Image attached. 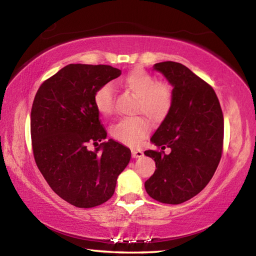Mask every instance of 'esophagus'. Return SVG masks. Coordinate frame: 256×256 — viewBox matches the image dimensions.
Listing matches in <instances>:
<instances>
[{"instance_id": "34e87169", "label": "esophagus", "mask_w": 256, "mask_h": 256, "mask_svg": "<svg viewBox=\"0 0 256 256\" xmlns=\"http://www.w3.org/2000/svg\"><path fill=\"white\" fill-rule=\"evenodd\" d=\"M144 156V152H142L141 150H138V149H132V157L133 158H140Z\"/></svg>"}]
</instances>
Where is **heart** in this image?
I'll list each match as a JSON object with an SVG mask.
<instances>
[{
    "instance_id": "obj_1",
    "label": "heart",
    "mask_w": 256,
    "mask_h": 256,
    "mask_svg": "<svg viewBox=\"0 0 256 256\" xmlns=\"http://www.w3.org/2000/svg\"><path fill=\"white\" fill-rule=\"evenodd\" d=\"M124 84L136 94L134 112H141L154 120H162L172 105V90L164 82H157L154 76L142 70H134L125 76ZM94 104L102 115L114 110L112 86L105 84L94 94ZM150 125L140 115L123 118L110 126L112 136L128 146H136L146 136Z\"/></svg>"
}]
</instances>
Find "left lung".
Segmentation results:
<instances>
[{"instance_id":"left-lung-1","label":"left lung","mask_w":256,"mask_h":256,"mask_svg":"<svg viewBox=\"0 0 256 256\" xmlns=\"http://www.w3.org/2000/svg\"><path fill=\"white\" fill-rule=\"evenodd\" d=\"M154 68L172 86V105L151 138L159 150L144 151L157 168L144 188L154 200L180 204L200 193L218 167L224 115L214 88L188 68L167 60Z\"/></svg>"}]
</instances>
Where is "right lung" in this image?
<instances>
[{
	"mask_svg": "<svg viewBox=\"0 0 256 256\" xmlns=\"http://www.w3.org/2000/svg\"><path fill=\"white\" fill-rule=\"evenodd\" d=\"M120 76L110 66L68 64L42 82L30 114L32 152L50 188L78 208L110 200L131 150L110 138L99 120L94 94ZM96 146L90 150L88 146Z\"/></svg>",
	"mask_w": 256,
	"mask_h": 256,
	"instance_id": "add662e5",
	"label": "right lung"
}]
</instances>
